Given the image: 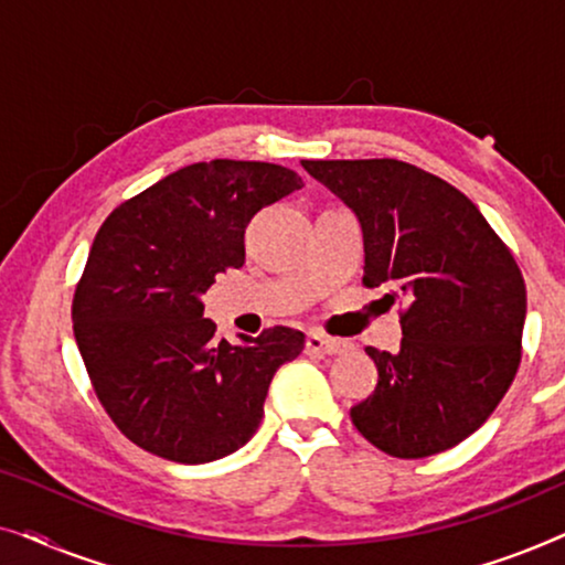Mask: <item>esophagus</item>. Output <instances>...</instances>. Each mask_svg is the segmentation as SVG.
Masks as SVG:
<instances>
[{
  "mask_svg": "<svg viewBox=\"0 0 565 565\" xmlns=\"http://www.w3.org/2000/svg\"><path fill=\"white\" fill-rule=\"evenodd\" d=\"M344 350H347V344L342 342V339H331L323 334H308V339H306V352L316 354V358H327V354H339Z\"/></svg>",
  "mask_w": 565,
  "mask_h": 565,
  "instance_id": "esophagus-1",
  "label": "esophagus"
}]
</instances>
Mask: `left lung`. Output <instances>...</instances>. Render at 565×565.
Returning a JSON list of instances; mask_svg holds the SVG:
<instances>
[{
  "label": "left lung",
  "mask_w": 565,
  "mask_h": 565,
  "mask_svg": "<svg viewBox=\"0 0 565 565\" xmlns=\"http://www.w3.org/2000/svg\"><path fill=\"white\" fill-rule=\"evenodd\" d=\"M300 164L358 215L362 282L404 303L401 350H365L377 385L352 406V424L393 458L450 450L489 419L520 367L527 290L512 252L460 190L406 161Z\"/></svg>",
  "instance_id": "1"
}]
</instances>
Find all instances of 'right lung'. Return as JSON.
I'll return each instance as SVG.
<instances>
[{
	"label": "right lung",
	"mask_w": 565,
	"mask_h": 565,
	"mask_svg": "<svg viewBox=\"0 0 565 565\" xmlns=\"http://www.w3.org/2000/svg\"><path fill=\"white\" fill-rule=\"evenodd\" d=\"M300 188L280 164L198 161L99 226L74 292V337L99 404L141 450L198 466L257 431L273 375L303 352V331L218 342L200 296L244 265L254 213Z\"/></svg>",
	"instance_id": "add662e5"
}]
</instances>
